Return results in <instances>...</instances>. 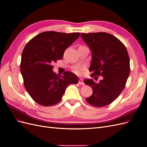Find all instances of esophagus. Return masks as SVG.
<instances>
[{
    "label": "esophagus",
    "instance_id": "1",
    "mask_svg": "<svg viewBox=\"0 0 147 147\" xmlns=\"http://www.w3.org/2000/svg\"><path fill=\"white\" fill-rule=\"evenodd\" d=\"M78 83L80 84H82V85H84V83L83 82V80L82 79H80L79 81H78Z\"/></svg>",
    "mask_w": 147,
    "mask_h": 147
}]
</instances>
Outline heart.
Returning <instances> with one entry per match:
<instances>
[{"label":"heart","instance_id":"obj_1","mask_svg":"<svg viewBox=\"0 0 147 147\" xmlns=\"http://www.w3.org/2000/svg\"><path fill=\"white\" fill-rule=\"evenodd\" d=\"M75 72L77 74H81L82 73V69H80V68H76L75 70Z\"/></svg>","mask_w":147,"mask_h":147}]
</instances>
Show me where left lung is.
<instances>
[{"mask_svg": "<svg viewBox=\"0 0 147 147\" xmlns=\"http://www.w3.org/2000/svg\"><path fill=\"white\" fill-rule=\"evenodd\" d=\"M81 37L91 51L89 69L92 72L91 77H103L99 83L92 79L84 80V83L92 89V95L86 100L95 107L106 106L116 99L125 87L130 73L127 51L119 39L108 33H82Z\"/></svg>", "mask_w": 147, "mask_h": 147, "instance_id": "obj_1", "label": "left lung"}]
</instances>
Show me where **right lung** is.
<instances>
[{
    "label": "right lung",
    "instance_id": "add662e5",
    "mask_svg": "<svg viewBox=\"0 0 147 147\" xmlns=\"http://www.w3.org/2000/svg\"><path fill=\"white\" fill-rule=\"evenodd\" d=\"M80 33L48 31L32 38L24 47L20 69L24 85L29 94L43 106L56 104L70 84H77L74 73L63 76L53 72L52 64L63 58L65 50L79 37Z\"/></svg>",
    "mask_w": 147,
    "mask_h": 147
}]
</instances>
